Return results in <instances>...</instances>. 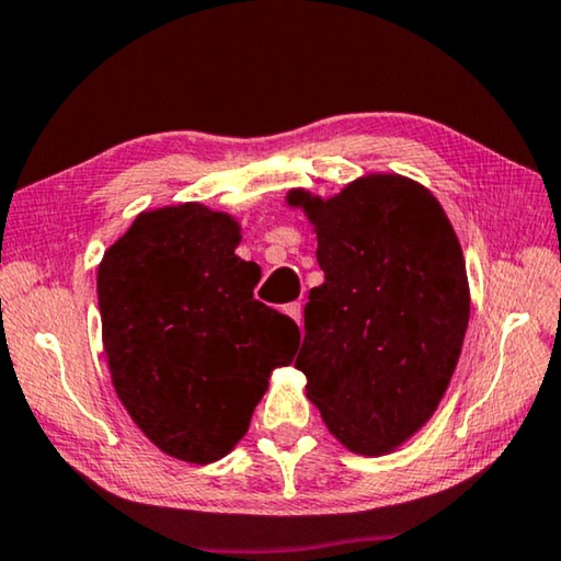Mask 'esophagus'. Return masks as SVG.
<instances>
[{
	"mask_svg": "<svg viewBox=\"0 0 561 561\" xmlns=\"http://www.w3.org/2000/svg\"><path fill=\"white\" fill-rule=\"evenodd\" d=\"M284 311H287V314H289L294 321H297V324H301V304H299V301L287 304V309H284Z\"/></svg>",
	"mask_w": 561,
	"mask_h": 561,
	"instance_id": "34e87169",
	"label": "esophagus"
}]
</instances>
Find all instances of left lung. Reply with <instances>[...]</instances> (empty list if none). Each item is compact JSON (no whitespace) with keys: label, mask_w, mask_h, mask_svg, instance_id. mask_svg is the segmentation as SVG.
Here are the masks:
<instances>
[{"label":"left lung","mask_w":561,"mask_h":561,"mask_svg":"<svg viewBox=\"0 0 561 561\" xmlns=\"http://www.w3.org/2000/svg\"><path fill=\"white\" fill-rule=\"evenodd\" d=\"M317 225L324 284L309 291L297 356L329 431L360 455L393 450L438 408L470 317L458 237L428 190L368 175L321 203L289 195Z\"/></svg>","instance_id":"1"}]
</instances>
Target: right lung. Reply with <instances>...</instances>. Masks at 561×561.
Listing matches in <instances>:
<instances>
[{"mask_svg":"<svg viewBox=\"0 0 561 561\" xmlns=\"http://www.w3.org/2000/svg\"><path fill=\"white\" fill-rule=\"evenodd\" d=\"M240 227L185 203L144 213L103 254L99 309L116 393L160 450L215 462L247 433L299 327L254 299Z\"/></svg>","mask_w":561,"mask_h":561,"instance_id":"1","label":"right lung"}]
</instances>
